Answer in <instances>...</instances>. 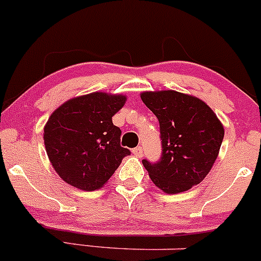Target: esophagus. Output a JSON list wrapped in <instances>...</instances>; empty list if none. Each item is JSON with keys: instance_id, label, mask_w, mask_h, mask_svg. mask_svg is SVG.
I'll use <instances>...</instances> for the list:
<instances>
[{"instance_id": "obj_1", "label": "esophagus", "mask_w": 261, "mask_h": 261, "mask_svg": "<svg viewBox=\"0 0 261 261\" xmlns=\"http://www.w3.org/2000/svg\"><path fill=\"white\" fill-rule=\"evenodd\" d=\"M133 154L136 156H138V158H142L143 156V148L142 147H137L133 149Z\"/></svg>"}]
</instances>
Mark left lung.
Returning <instances> with one entry per match:
<instances>
[{"mask_svg":"<svg viewBox=\"0 0 261 261\" xmlns=\"http://www.w3.org/2000/svg\"><path fill=\"white\" fill-rule=\"evenodd\" d=\"M141 98L161 128V159L142 161L152 181L167 194L197 186L212 169L224 138L217 114L199 98L175 91L143 92Z\"/></svg>","mask_w":261,"mask_h":261,"instance_id":"1","label":"left lung"}]
</instances>
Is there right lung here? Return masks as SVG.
I'll use <instances>...</instances> for the list:
<instances>
[{"label": "right lung", "instance_id": "obj_1", "mask_svg": "<svg viewBox=\"0 0 261 261\" xmlns=\"http://www.w3.org/2000/svg\"><path fill=\"white\" fill-rule=\"evenodd\" d=\"M122 94L103 92L67 100L44 125V147L58 175L86 192L99 189L130 150L120 145L122 132L112 117L124 106Z\"/></svg>", "mask_w": 261, "mask_h": 261}]
</instances>
